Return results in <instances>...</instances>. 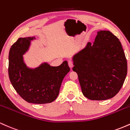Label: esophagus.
<instances>
[{"instance_id": "34e87169", "label": "esophagus", "mask_w": 130, "mask_h": 130, "mask_svg": "<svg viewBox=\"0 0 130 130\" xmlns=\"http://www.w3.org/2000/svg\"><path fill=\"white\" fill-rule=\"evenodd\" d=\"M68 66L70 68H72L73 67V63L71 60H69L68 61Z\"/></svg>"}]
</instances>
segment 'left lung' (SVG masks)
I'll return each instance as SVG.
<instances>
[{"instance_id":"obj_1","label":"left lung","mask_w":130,"mask_h":130,"mask_svg":"<svg viewBox=\"0 0 130 130\" xmlns=\"http://www.w3.org/2000/svg\"><path fill=\"white\" fill-rule=\"evenodd\" d=\"M73 70L76 72L83 95L91 100L114 97L123 86L127 62L121 43L110 31L99 30L93 44L73 56Z\"/></svg>"}]
</instances>
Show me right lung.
Instances as JSON below:
<instances>
[{
  "label": "right lung",
  "instance_id": "add662e5",
  "mask_svg": "<svg viewBox=\"0 0 130 130\" xmlns=\"http://www.w3.org/2000/svg\"><path fill=\"white\" fill-rule=\"evenodd\" d=\"M35 37L19 38L11 46L9 52L8 75L17 93L27 102L45 104L56 99L64 77L70 71L67 61L58 67L47 62L38 67H28L24 55L29 50Z\"/></svg>",
  "mask_w": 130,
  "mask_h": 130
}]
</instances>
